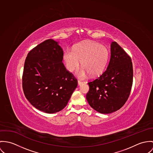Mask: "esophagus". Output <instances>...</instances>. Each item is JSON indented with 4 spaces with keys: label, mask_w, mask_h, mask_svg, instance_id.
I'll list each match as a JSON object with an SVG mask.
<instances>
[{
    "label": "esophagus",
    "mask_w": 153,
    "mask_h": 153,
    "mask_svg": "<svg viewBox=\"0 0 153 153\" xmlns=\"http://www.w3.org/2000/svg\"><path fill=\"white\" fill-rule=\"evenodd\" d=\"M83 83H85L84 82H82V81H80V80L78 81V85H82V84H83Z\"/></svg>",
    "instance_id": "1"
}]
</instances>
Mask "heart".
I'll use <instances>...</instances> for the list:
<instances>
[{
    "label": "heart",
    "instance_id": "1",
    "mask_svg": "<svg viewBox=\"0 0 153 153\" xmlns=\"http://www.w3.org/2000/svg\"><path fill=\"white\" fill-rule=\"evenodd\" d=\"M108 57L109 51L105 46L91 41L79 44L73 49H67L63 56L66 68L71 72L78 68L82 61L83 67L76 73L81 79L90 74L93 76L101 74L106 67Z\"/></svg>",
    "mask_w": 153,
    "mask_h": 153
}]
</instances>
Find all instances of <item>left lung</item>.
<instances>
[{"mask_svg":"<svg viewBox=\"0 0 153 153\" xmlns=\"http://www.w3.org/2000/svg\"><path fill=\"white\" fill-rule=\"evenodd\" d=\"M133 69L131 57L116 42L111 44V57L107 70L88 82L86 99L102 114L114 112L127 102L131 89Z\"/></svg>","mask_w":153,"mask_h":153,"instance_id":"left-lung-1","label":"left lung"}]
</instances>
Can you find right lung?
I'll return each instance as SVG.
<instances>
[{
  "instance_id": "right-lung-1",
  "label": "right lung",
  "mask_w": 153,
  "mask_h": 153,
  "mask_svg": "<svg viewBox=\"0 0 153 153\" xmlns=\"http://www.w3.org/2000/svg\"><path fill=\"white\" fill-rule=\"evenodd\" d=\"M63 51L58 42L48 39L28 53L22 76L26 98L46 113L63 110L77 86V80L62 63Z\"/></svg>"
}]
</instances>
